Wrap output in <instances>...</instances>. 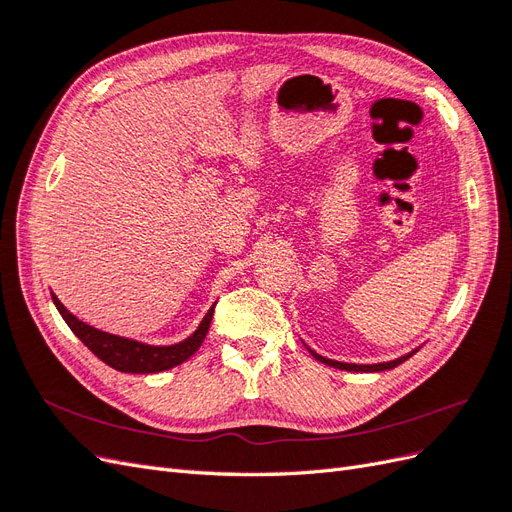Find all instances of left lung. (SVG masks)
<instances>
[{
  "mask_svg": "<svg viewBox=\"0 0 512 512\" xmlns=\"http://www.w3.org/2000/svg\"><path fill=\"white\" fill-rule=\"evenodd\" d=\"M309 350V348H307ZM418 350V348H416ZM416 350H412V352H408V354H404V356H399V359H395V361H389V363H374V365H356V363H342V361H333V359H327V356H320L318 352H314V350H309L312 352V356L316 361H320V363H324V365H329V367H335V369H346V371H384V369H393V367H397V365H401L404 361H408L410 356L416 352Z\"/></svg>",
  "mask_w": 512,
  "mask_h": 512,
  "instance_id": "1",
  "label": "left lung"
}]
</instances>
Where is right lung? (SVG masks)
<instances>
[{"instance_id": "right-lung-1", "label": "right lung", "mask_w": 512, "mask_h": 512, "mask_svg": "<svg viewBox=\"0 0 512 512\" xmlns=\"http://www.w3.org/2000/svg\"><path fill=\"white\" fill-rule=\"evenodd\" d=\"M51 297L57 312L66 320L72 333L79 337L100 361H104L108 367H113L117 371H123V374H158V371L173 369L183 361H188L190 356L200 348V344L205 342L209 324L213 318V309H215V305L209 307V312L205 314L203 320H200L198 329L190 337H185L183 342L173 346H151V344L136 342V339L119 337L113 333L100 331L96 327H89L87 322L70 314L53 292Z\"/></svg>"}]
</instances>
